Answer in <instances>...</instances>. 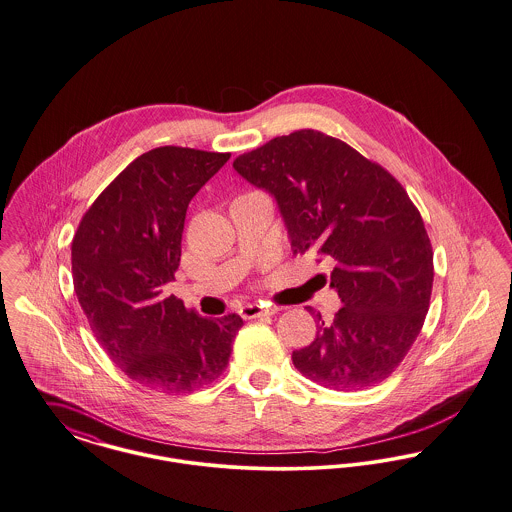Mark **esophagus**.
I'll use <instances>...</instances> for the list:
<instances>
[{
	"mask_svg": "<svg viewBox=\"0 0 512 512\" xmlns=\"http://www.w3.org/2000/svg\"><path fill=\"white\" fill-rule=\"evenodd\" d=\"M278 311V307H263L259 303H247L240 309V315L243 319H257L263 315H274Z\"/></svg>",
	"mask_w": 512,
	"mask_h": 512,
	"instance_id": "esophagus-1",
	"label": "esophagus"
}]
</instances>
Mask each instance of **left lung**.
Here are the masks:
<instances>
[{
    "label": "left lung",
    "instance_id": "1",
    "mask_svg": "<svg viewBox=\"0 0 512 512\" xmlns=\"http://www.w3.org/2000/svg\"><path fill=\"white\" fill-rule=\"evenodd\" d=\"M234 168L274 195L292 251L313 249L332 267L342 307L331 321L315 315V340L292 354L298 371L332 391L385 381L416 342L433 288L431 241L406 189L317 129L274 137Z\"/></svg>",
    "mask_w": 512,
    "mask_h": 512
}]
</instances>
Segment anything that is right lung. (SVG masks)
Wrapping results in <instances>:
<instances>
[{"label":"right lung","instance_id":"right-lung-1","mask_svg":"<svg viewBox=\"0 0 512 512\" xmlns=\"http://www.w3.org/2000/svg\"><path fill=\"white\" fill-rule=\"evenodd\" d=\"M230 152L158 147L135 158L83 214L71 272L96 340L135 383L162 392L211 385L243 321L203 319L164 298L180 267L185 212Z\"/></svg>","mask_w":512,"mask_h":512}]
</instances>
